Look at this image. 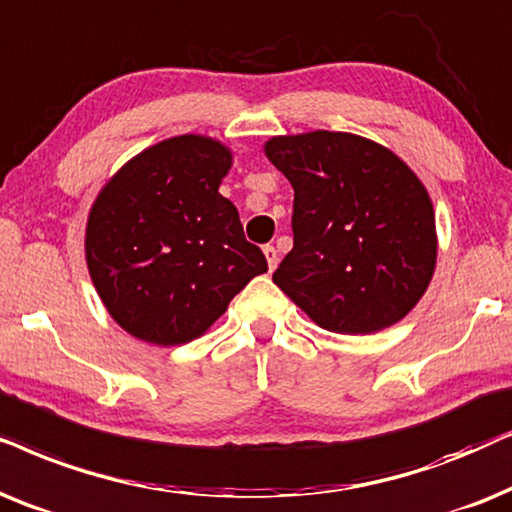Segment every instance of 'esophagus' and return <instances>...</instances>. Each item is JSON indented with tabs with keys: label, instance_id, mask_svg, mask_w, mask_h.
<instances>
[{
	"label": "esophagus",
	"instance_id": "esophagus-1",
	"mask_svg": "<svg viewBox=\"0 0 512 512\" xmlns=\"http://www.w3.org/2000/svg\"><path fill=\"white\" fill-rule=\"evenodd\" d=\"M262 252H264V257H267L269 271H274L276 264H278V252H276V248H274V245H264Z\"/></svg>",
	"mask_w": 512,
	"mask_h": 512
}]
</instances>
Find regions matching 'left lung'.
Masks as SVG:
<instances>
[{"label": "left lung", "mask_w": 512, "mask_h": 512, "mask_svg": "<svg viewBox=\"0 0 512 512\" xmlns=\"http://www.w3.org/2000/svg\"><path fill=\"white\" fill-rule=\"evenodd\" d=\"M264 154L295 189V245L274 283L313 323L372 335L403 320L431 285L435 210L391 149L342 131L274 135Z\"/></svg>", "instance_id": "8db88e82"}]
</instances>
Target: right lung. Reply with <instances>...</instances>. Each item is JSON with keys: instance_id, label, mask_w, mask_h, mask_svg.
Returning a JSON list of instances; mask_svg holds the SVG:
<instances>
[{"instance_id": "obj_1", "label": "right lung", "mask_w": 512, "mask_h": 512, "mask_svg": "<svg viewBox=\"0 0 512 512\" xmlns=\"http://www.w3.org/2000/svg\"><path fill=\"white\" fill-rule=\"evenodd\" d=\"M234 152L210 135L161 140L102 185L86 222V267L114 323L156 346L206 335L267 271L220 194Z\"/></svg>"}]
</instances>
